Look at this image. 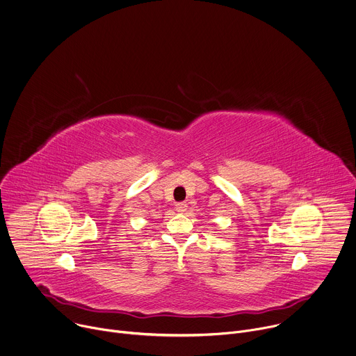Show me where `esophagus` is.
<instances>
[{
	"label": "esophagus",
	"instance_id": "obj_1",
	"mask_svg": "<svg viewBox=\"0 0 356 356\" xmlns=\"http://www.w3.org/2000/svg\"><path fill=\"white\" fill-rule=\"evenodd\" d=\"M176 211L180 213H184L187 211V204L186 202H179L176 204Z\"/></svg>",
	"mask_w": 356,
	"mask_h": 356
}]
</instances>
